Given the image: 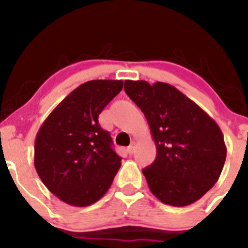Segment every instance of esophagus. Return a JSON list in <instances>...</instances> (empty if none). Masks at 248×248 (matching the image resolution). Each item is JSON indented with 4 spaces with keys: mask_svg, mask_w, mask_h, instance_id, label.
<instances>
[{
    "mask_svg": "<svg viewBox=\"0 0 248 248\" xmlns=\"http://www.w3.org/2000/svg\"><path fill=\"white\" fill-rule=\"evenodd\" d=\"M134 151H136V145H134V144L129 145V146L127 147V152H128L129 155H133Z\"/></svg>",
    "mask_w": 248,
    "mask_h": 248,
    "instance_id": "34e87169",
    "label": "esophagus"
}]
</instances>
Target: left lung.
<instances>
[{
  "instance_id": "1",
  "label": "left lung",
  "mask_w": 248,
  "mask_h": 248,
  "mask_svg": "<svg viewBox=\"0 0 248 248\" xmlns=\"http://www.w3.org/2000/svg\"><path fill=\"white\" fill-rule=\"evenodd\" d=\"M127 96L144 112L156 144V159L142 169L150 191L171 206H186L214 187L226 162L218 124L167 82L126 80Z\"/></svg>"
}]
</instances>
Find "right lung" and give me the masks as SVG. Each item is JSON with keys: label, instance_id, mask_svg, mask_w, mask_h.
Returning a JSON list of instances; mask_svg holds the SVG:
<instances>
[{"label": "right lung", "instance_id": "right-lung-1", "mask_svg": "<svg viewBox=\"0 0 248 248\" xmlns=\"http://www.w3.org/2000/svg\"><path fill=\"white\" fill-rule=\"evenodd\" d=\"M124 87L122 80H91L51 111L34 141V168L52 194L73 206H89L108 192L121 167L98 116Z\"/></svg>", "mask_w": 248, "mask_h": 248}]
</instances>
